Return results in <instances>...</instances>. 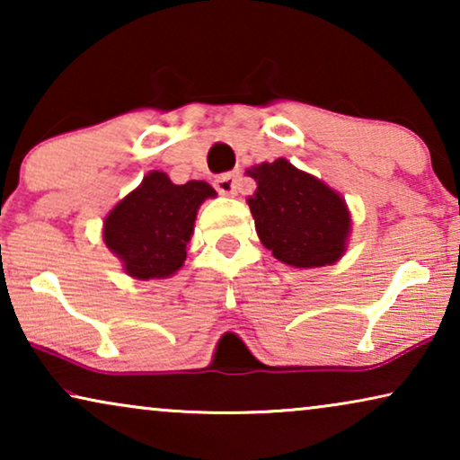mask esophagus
Listing matches in <instances>:
<instances>
[{
	"mask_svg": "<svg viewBox=\"0 0 460 460\" xmlns=\"http://www.w3.org/2000/svg\"><path fill=\"white\" fill-rule=\"evenodd\" d=\"M216 188L219 194H226V197H234L238 188V175L236 173H222L216 180Z\"/></svg>",
	"mask_w": 460,
	"mask_h": 460,
	"instance_id": "34e87169",
	"label": "esophagus"
}]
</instances>
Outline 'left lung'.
Instances as JSON below:
<instances>
[{
  "label": "left lung",
  "instance_id": "left-lung-1",
  "mask_svg": "<svg viewBox=\"0 0 460 460\" xmlns=\"http://www.w3.org/2000/svg\"><path fill=\"white\" fill-rule=\"evenodd\" d=\"M257 181L247 199L261 244L293 268H323L345 253L351 217L341 194L287 159L247 169Z\"/></svg>",
  "mask_w": 460,
  "mask_h": 460
}]
</instances>
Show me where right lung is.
Here are the masks:
<instances>
[{"label": "right lung", "instance_id": "1", "mask_svg": "<svg viewBox=\"0 0 460 460\" xmlns=\"http://www.w3.org/2000/svg\"><path fill=\"white\" fill-rule=\"evenodd\" d=\"M211 197L216 190L207 181L178 186L167 173L150 172L106 216V247L121 260L125 274L137 280L169 279L184 266L197 211Z\"/></svg>", "mask_w": 460, "mask_h": 460}]
</instances>
